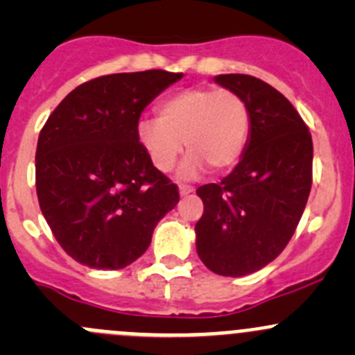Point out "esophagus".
I'll return each instance as SVG.
<instances>
[{"label": "esophagus", "mask_w": 355, "mask_h": 355, "mask_svg": "<svg viewBox=\"0 0 355 355\" xmlns=\"http://www.w3.org/2000/svg\"><path fill=\"white\" fill-rule=\"evenodd\" d=\"M178 192H180L182 198H185V196H189V194H192V192H194V187H191V185H184V184H182L180 187H178Z\"/></svg>", "instance_id": "obj_1"}]
</instances>
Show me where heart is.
<instances>
[{
    "label": "heart",
    "instance_id": "1",
    "mask_svg": "<svg viewBox=\"0 0 355 355\" xmlns=\"http://www.w3.org/2000/svg\"><path fill=\"white\" fill-rule=\"evenodd\" d=\"M252 128L249 103L234 91L187 87L157 105V118H141L137 139L159 171H170L185 149L180 177L191 178L207 166L230 170L244 156Z\"/></svg>",
    "mask_w": 355,
    "mask_h": 355
}]
</instances>
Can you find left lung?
<instances>
[{"label":"left lung","mask_w":355,"mask_h":355,"mask_svg":"<svg viewBox=\"0 0 355 355\" xmlns=\"http://www.w3.org/2000/svg\"><path fill=\"white\" fill-rule=\"evenodd\" d=\"M249 103L252 128L244 156L220 184L198 189L204 213L196 249L221 277L266 266L292 239L313 184V139L282 92L244 73L214 77Z\"/></svg>","instance_id":"obj_1"}]
</instances>
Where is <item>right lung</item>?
<instances>
[{
	"mask_svg": "<svg viewBox=\"0 0 355 355\" xmlns=\"http://www.w3.org/2000/svg\"><path fill=\"white\" fill-rule=\"evenodd\" d=\"M184 73L146 70L75 87L42 127L35 151L39 206L63 250L94 270H121L151 244L178 187L137 139L146 106Z\"/></svg>",
	"mask_w": 355,
	"mask_h": 355,
	"instance_id": "add662e5",
	"label": "right lung"
}]
</instances>
